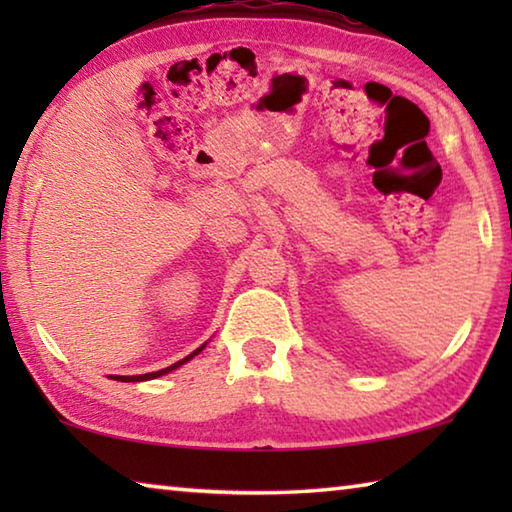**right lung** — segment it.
Here are the masks:
<instances>
[{"mask_svg":"<svg viewBox=\"0 0 512 512\" xmlns=\"http://www.w3.org/2000/svg\"><path fill=\"white\" fill-rule=\"evenodd\" d=\"M207 343H203L201 348H196L192 354H187L185 359H180V361H176V363H171L169 368H162V370H158V372H146V375H133V377H121V375H110V379H115V381H146V379H155V377H162V375H167V372H171V370H176V368H180L183 366V363H187V361H192L198 352H203V348H205Z\"/></svg>","mask_w":512,"mask_h":512,"instance_id":"add662e5","label":"right lung"}]
</instances>
